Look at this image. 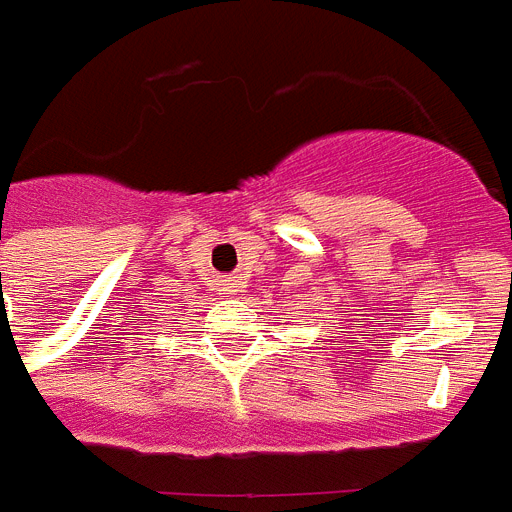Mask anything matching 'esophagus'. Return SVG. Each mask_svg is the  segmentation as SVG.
Instances as JSON below:
<instances>
[{"label": "esophagus", "mask_w": 512, "mask_h": 512, "mask_svg": "<svg viewBox=\"0 0 512 512\" xmlns=\"http://www.w3.org/2000/svg\"><path fill=\"white\" fill-rule=\"evenodd\" d=\"M222 295H235V292H238V279H233V277H227V279H222Z\"/></svg>", "instance_id": "esophagus-1"}]
</instances>
